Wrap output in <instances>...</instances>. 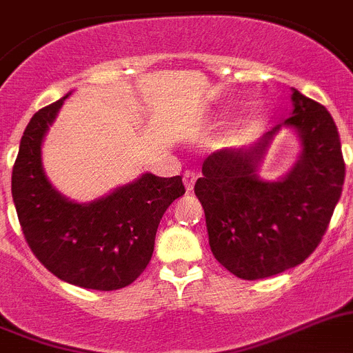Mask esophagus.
Here are the masks:
<instances>
[{
    "mask_svg": "<svg viewBox=\"0 0 353 353\" xmlns=\"http://www.w3.org/2000/svg\"><path fill=\"white\" fill-rule=\"evenodd\" d=\"M194 182H196V174L192 173V171H185V173H183V185H185V191H192Z\"/></svg>",
    "mask_w": 353,
    "mask_h": 353,
    "instance_id": "34e87169",
    "label": "esophagus"
}]
</instances>
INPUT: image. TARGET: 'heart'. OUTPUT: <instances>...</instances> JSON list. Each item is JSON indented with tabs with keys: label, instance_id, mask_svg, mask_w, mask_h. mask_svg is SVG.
<instances>
[{
	"label": "heart",
	"instance_id": "1",
	"mask_svg": "<svg viewBox=\"0 0 353 353\" xmlns=\"http://www.w3.org/2000/svg\"><path fill=\"white\" fill-rule=\"evenodd\" d=\"M261 123H263V116H261V114H255V116L248 117V119H246V121L243 123V125H241L239 128H237V130L234 132V134H232V139L236 141V139H241V137H245L246 134H250V132H254L255 128H257V126L261 125Z\"/></svg>",
	"mask_w": 353,
	"mask_h": 353
}]
</instances>
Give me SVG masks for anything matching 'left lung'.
Here are the masks:
<instances>
[{"label":"left lung","instance_id":"1","mask_svg":"<svg viewBox=\"0 0 353 353\" xmlns=\"http://www.w3.org/2000/svg\"><path fill=\"white\" fill-rule=\"evenodd\" d=\"M291 101V116L255 144L207 157L194 183L214 257L243 280L302 264L320 245L341 196L345 161L332 116L296 89ZM284 125L295 130L301 153L288 174L264 181L260 165Z\"/></svg>","mask_w":353,"mask_h":353}]
</instances>
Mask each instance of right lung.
I'll list each match as a JSON object with an SVG mask.
<instances>
[{"label": "right lung", "instance_id": "add662e5", "mask_svg": "<svg viewBox=\"0 0 353 353\" xmlns=\"http://www.w3.org/2000/svg\"><path fill=\"white\" fill-rule=\"evenodd\" d=\"M71 92L33 114L12 170V198L33 255L60 280L114 291L146 270L165 209L185 192L182 176L152 173L89 203L60 194L42 168V141Z\"/></svg>", "mask_w": 353, "mask_h": 353}]
</instances>
